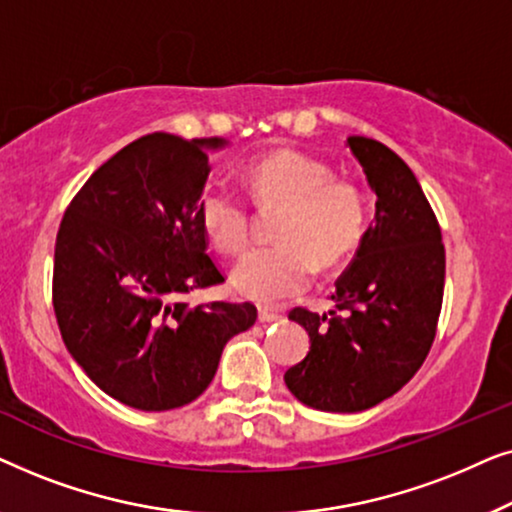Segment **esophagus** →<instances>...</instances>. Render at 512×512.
Segmentation results:
<instances>
[{"label":"esophagus","mask_w":512,"mask_h":512,"mask_svg":"<svg viewBox=\"0 0 512 512\" xmlns=\"http://www.w3.org/2000/svg\"><path fill=\"white\" fill-rule=\"evenodd\" d=\"M279 319H282V314H279V312L258 310V321H261V324H272V321H279Z\"/></svg>","instance_id":"esophagus-1"}]
</instances>
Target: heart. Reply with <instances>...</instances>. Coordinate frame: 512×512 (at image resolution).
Listing matches in <instances>:
<instances>
[{"instance_id":"obj_1","label":"heart","mask_w":512,"mask_h":512,"mask_svg":"<svg viewBox=\"0 0 512 512\" xmlns=\"http://www.w3.org/2000/svg\"><path fill=\"white\" fill-rule=\"evenodd\" d=\"M247 184L258 205H279V244L249 251L230 272L240 296L272 305L296 296L312 282L317 263L338 265L352 254L366 228V202L349 181H333V170L317 158L277 151L247 170ZM198 216L209 242L223 254L247 247L251 219L244 200L223 181H212L200 195Z\"/></svg>"}]
</instances>
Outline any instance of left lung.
<instances>
[{"label": "left lung", "mask_w": 512, "mask_h": 512, "mask_svg": "<svg viewBox=\"0 0 512 512\" xmlns=\"http://www.w3.org/2000/svg\"><path fill=\"white\" fill-rule=\"evenodd\" d=\"M345 144L375 195V221L335 282V310L289 314L312 345L284 375L300 403L324 412L368 410L410 382L436 338L445 289L443 237L415 174L375 139Z\"/></svg>", "instance_id": "left-lung-1"}]
</instances>
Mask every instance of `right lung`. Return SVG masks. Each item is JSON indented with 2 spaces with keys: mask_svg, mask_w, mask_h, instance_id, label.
Wrapping results in <instances>:
<instances>
[{
  "mask_svg": "<svg viewBox=\"0 0 512 512\" xmlns=\"http://www.w3.org/2000/svg\"><path fill=\"white\" fill-rule=\"evenodd\" d=\"M226 146L165 132L137 139L83 184L60 223L53 307L62 340L83 373L130 408L195 401L226 342L256 321L251 303L181 300L223 282L198 202L207 153Z\"/></svg>",
  "mask_w": 512,
  "mask_h": 512,
  "instance_id": "obj_1",
  "label": "right lung"
}]
</instances>
